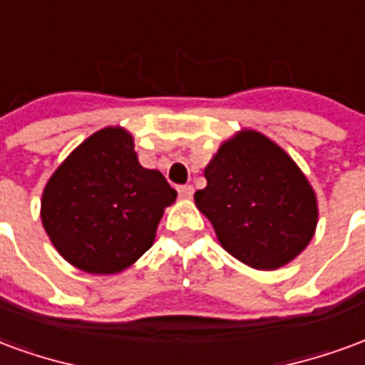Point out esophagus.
<instances>
[{
    "mask_svg": "<svg viewBox=\"0 0 365 365\" xmlns=\"http://www.w3.org/2000/svg\"><path fill=\"white\" fill-rule=\"evenodd\" d=\"M178 193H180L183 199H190L191 195H193V185H180V187H178Z\"/></svg>",
    "mask_w": 365,
    "mask_h": 365,
    "instance_id": "1",
    "label": "esophagus"
}]
</instances>
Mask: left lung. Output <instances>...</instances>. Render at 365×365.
<instances>
[{"instance_id":"8db88e82","label":"left lung","mask_w":365,"mask_h":365,"mask_svg":"<svg viewBox=\"0 0 365 365\" xmlns=\"http://www.w3.org/2000/svg\"><path fill=\"white\" fill-rule=\"evenodd\" d=\"M205 178L195 203L222 248L250 268H282L313 238V190L295 162L260 133L246 130L222 144Z\"/></svg>"}]
</instances>
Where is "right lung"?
<instances>
[{
    "instance_id": "add662e5",
    "label": "right lung",
    "mask_w": 365,
    "mask_h": 365,
    "mask_svg": "<svg viewBox=\"0 0 365 365\" xmlns=\"http://www.w3.org/2000/svg\"><path fill=\"white\" fill-rule=\"evenodd\" d=\"M178 191L138 164L123 128H103L76 148L43 193V225L76 268L117 274L154 242L164 207Z\"/></svg>"
}]
</instances>
